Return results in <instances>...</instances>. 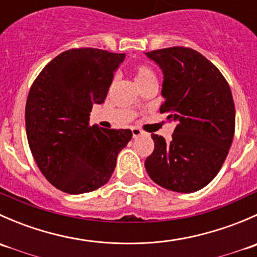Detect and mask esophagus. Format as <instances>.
Listing matches in <instances>:
<instances>
[{"label": "esophagus", "mask_w": 257, "mask_h": 257, "mask_svg": "<svg viewBox=\"0 0 257 257\" xmlns=\"http://www.w3.org/2000/svg\"><path fill=\"white\" fill-rule=\"evenodd\" d=\"M132 133H133V138H138L139 136H142V134H143V132L138 128H133L132 129Z\"/></svg>", "instance_id": "esophagus-1"}]
</instances>
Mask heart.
Returning <instances> with one entry per match:
<instances>
[{
    "label": "heart",
    "instance_id": "obj_1",
    "mask_svg": "<svg viewBox=\"0 0 257 257\" xmlns=\"http://www.w3.org/2000/svg\"><path fill=\"white\" fill-rule=\"evenodd\" d=\"M134 78L137 84L141 89L149 84H157V76H155L154 69L148 64H138L134 69Z\"/></svg>",
    "mask_w": 257,
    "mask_h": 257
}]
</instances>
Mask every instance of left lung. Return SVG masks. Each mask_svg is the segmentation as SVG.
Returning a JSON list of instances; mask_svg holds the SVG:
<instances>
[{
	"label": "left lung",
	"mask_w": 257,
	"mask_h": 257,
	"mask_svg": "<svg viewBox=\"0 0 257 257\" xmlns=\"http://www.w3.org/2000/svg\"><path fill=\"white\" fill-rule=\"evenodd\" d=\"M163 72L160 113L175 121L172 141L152 134L154 150L145 160L150 179L177 193L208 185L224 164L235 132L231 90L203 54L185 47L145 53Z\"/></svg>",
	"instance_id": "left-lung-1"
}]
</instances>
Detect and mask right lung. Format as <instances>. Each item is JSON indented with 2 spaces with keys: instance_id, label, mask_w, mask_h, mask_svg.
Returning <instances> with one entry per match:
<instances>
[{
  "instance_id": "obj_1",
  "label": "right lung",
  "mask_w": 257,
  "mask_h": 257,
  "mask_svg": "<svg viewBox=\"0 0 257 257\" xmlns=\"http://www.w3.org/2000/svg\"><path fill=\"white\" fill-rule=\"evenodd\" d=\"M125 53L69 49L43 68L28 93L26 133L38 168L49 183L83 194L108 183L129 129L89 125L93 104H102Z\"/></svg>"
}]
</instances>
